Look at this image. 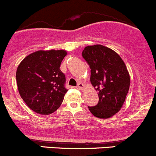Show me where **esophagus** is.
Masks as SVG:
<instances>
[{"label": "esophagus", "mask_w": 156, "mask_h": 156, "mask_svg": "<svg viewBox=\"0 0 156 156\" xmlns=\"http://www.w3.org/2000/svg\"><path fill=\"white\" fill-rule=\"evenodd\" d=\"M77 87L79 88V89H83V88L84 87V85H83L82 83H78Z\"/></svg>", "instance_id": "esophagus-1"}]
</instances>
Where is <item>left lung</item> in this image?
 I'll return each instance as SVG.
<instances>
[{"instance_id": "1", "label": "left lung", "mask_w": 156, "mask_h": 156, "mask_svg": "<svg viewBox=\"0 0 156 156\" xmlns=\"http://www.w3.org/2000/svg\"><path fill=\"white\" fill-rule=\"evenodd\" d=\"M82 56L90 67V81L98 92V102L89 109L98 118H109L122 107L130 88V75L115 51L96 44L87 46Z\"/></svg>"}]
</instances>
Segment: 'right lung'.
<instances>
[{"label":"right lung","instance_id":"1","mask_svg":"<svg viewBox=\"0 0 156 156\" xmlns=\"http://www.w3.org/2000/svg\"><path fill=\"white\" fill-rule=\"evenodd\" d=\"M66 55L64 50L38 51L18 66L16 79L20 95L36 113L50 115L63 102L67 89L60 66Z\"/></svg>","mask_w":156,"mask_h":156}]
</instances>
